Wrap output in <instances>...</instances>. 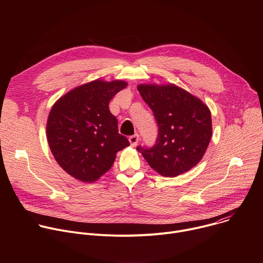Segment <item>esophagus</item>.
<instances>
[{
    "label": "esophagus",
    "instance_id": "1",
    "mask_svg": "<svg viewBox=\"0 0 263 263\" xmlns=\"http://www.w3.org/2000/svg\"><path fill=\"white\" fill-rule=\"evenodd\" d=\"M138 140H139V136H138L137 134L132 135V136H130V137H129V142H130L131 146H135V145H137Z\"/></svg>",
    "mask_w": 263,
    "mask_h": 263
}]
</instances>
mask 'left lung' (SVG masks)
<instances>
[{
	"mask_svg": "<svg viewBox=\"0 0 263 263\" xmlns=\"http://www.w3.org/2000/svg\"><path fill=\"white\" fill-rule=\"evenodd\" d=\"M137 89L158 124L156 144L137 151L163 177L189 172L201 161L212 136L208 106L175 84H139Z\"/></svg>",
	"mask_w": 263,
	"mask_h": 263,
	"instance_id": "1",
	"label": "left lung"
}]
</instances>
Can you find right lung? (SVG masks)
Wrapping results in <instances>:
<instances>
[{
  "label": "right lung",
  "mask_w": 263,
  "mask_h": 263,
  "mask_svg": "<svg viewBox=\"0 0 263 263\" xmlns=\"http://www.w3.org/2000/svg\"><path fill=\"white\" fill-rule=\"evenodd\" d=\"M123 80H93L66 92L53 105L47 139L57 163L71 177L95 182L108 172L117 153L130 145L118 130L109 102L127 87Z\"/></svg>",
  "instance_id": "obj_1"
}]
</instances>
